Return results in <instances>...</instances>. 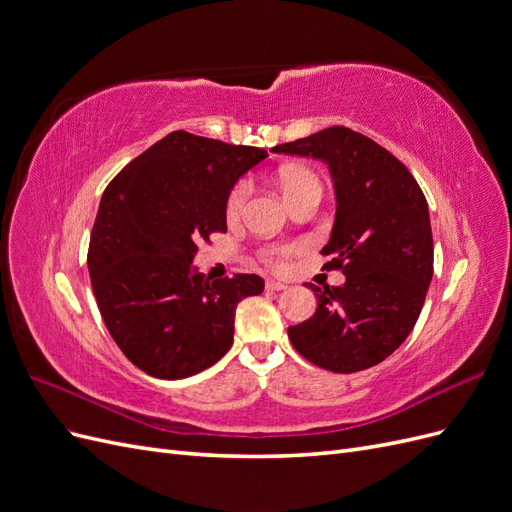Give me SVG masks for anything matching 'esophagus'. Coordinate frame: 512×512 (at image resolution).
<instances>
[{
    "label": "esophagus",
    "mask_w": 512,
    "mask_h": 512,
    "mask_svg": "<svg viewBox=\"0 0 512 512\" xmlns=\"http://www.w3.org/2000/svg\"><path fill=\"white\" fill-rule=\"evenodd\" d=\"M265 288L271 290V292H277V290H284L286 284L284 282H277V280H265Z\"/></svg>",
    "instance_id": "esophagus-1"
}]
</instances>
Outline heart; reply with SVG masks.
I'll use <instances>...</instances> for the list:
<instances>
[{
    "instance_id": "heart-1",
    "label": "heart",
    "mask_w": 512,
    "mask_h": 512,
    "mask_svg": "<svg viewBox=\"0 0 512 512\" xmlns=\"http://www.w3.org/2000/svg\"><path fill=\"white\" fill-rule=\"evenodd\" d=\"M277 183L286 196L288 203L292 205L294 200H299L309 194H318L322 196V181L314 173L312 168L305 166H284L277 170ZM250 183L239 181L232 185V190L228 192L226 198V218L228 220H237L239 215L245 209L247 198H250ZM305 250V241H288V243H267L258 250L260 260L265 262L269 269L282 271L288 267V262L301 254Z\"/></svg>"
}]
</instances>
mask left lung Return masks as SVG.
<instances>
[{"mask_svg": "<svg viewBox=\"0 0 512 512\" xmlns=\"http://www.w3.org/2000/svg\"><path fill=\"white\" fill-rule=\"evenodd\" d=\"M329 164L337 215L324 245V269L344 286L312 288V318L288 327L303 359L335 374L382 363L414 329L433 275L427 200L408 166L369 136L344 126L273 147Z\"/></svg>", "mask_w": 512, "mask_h": 512, "instance_id": "obj_1", "label": "left lung"}]
</instances>
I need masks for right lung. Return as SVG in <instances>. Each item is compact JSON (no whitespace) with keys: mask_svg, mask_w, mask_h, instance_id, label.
<instances>
[{"mask_svg":"<svg viewBox=\"0 0 512 512\" xmlns=\"http://www.w3.org/2000/svg\"><path fill=\"white\" fill-rule=\"evenodd\" d=\"M265 149L170 132L106 185L87 267L108 333L145 374H198L232 346L235 309L258 275L211 280L192 269L198 243L226 232V198Z\"/></svg>","mask_w":512,"mask_h":512,"instance_id":"1","label":"right lung"}]
</instances>
